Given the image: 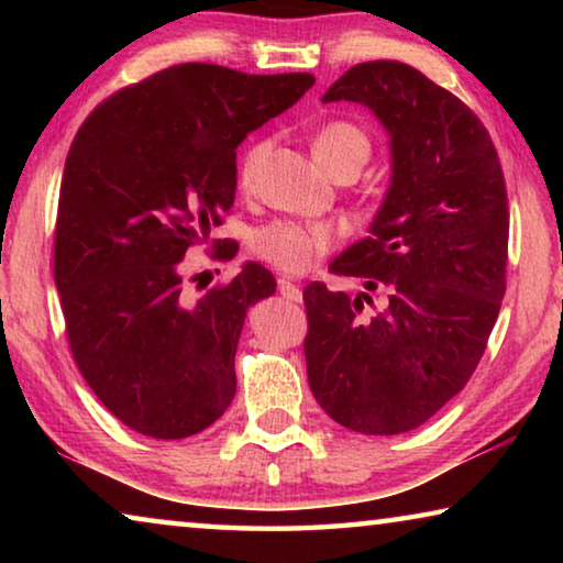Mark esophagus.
<instances>
[{"label":"esophagus","mask_w":563,"mask_h":563,"mask_svg":"<svg viewBox=\"0 0 563 563\" xmlns=\"http://www.w3.org/2000/svg\"><path fill=\"white\" fill-rule=\"evenodd\" d=\"M278 290H280V295H283L285 300H290V302H300V300H302L300 285H295V283L288 280V278H280V280H278Z\"/></svg>","instance_id":"34e87169"}]
</instances>
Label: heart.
<instances>
[{
	"label": "heart",
	"mask_w": 563,
	"mask_h": 563,
	"mask_svg": "<svg viewBox=\"0 0 563 563\" xmlns=\"http://www.w3.org/2000/svg\"><path fill=\"white\" fill-rule=\"evenodd\" d=\"M268 148L271 141L265 139H258L245 146L241 161H238V176H241L243 186L251 184L255 174H258ZM312 151H316L318 161L330 174L338 164L350 158H357L365 164L369 156V141L365 136V131L357 129L355 123L332 121L316 133V139H312ZM332 243H335V233H332L328 225H308L290 221L263 225L251 238L253 253L285 273L308 271L320 255H325L330 251Z\"/></svg>",
	"instance_id": "b5f03b06"
}]
</instances>
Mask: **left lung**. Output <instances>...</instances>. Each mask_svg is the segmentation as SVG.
I'll return each instance as SVG.
<instances>
[{"mask_svg":"<svg viewBox=\"0 0 563 563\" xmlns=\"http://www.w3.org/2000/svg\"><path fill=\"white\" fill-rule=\"evenodd\" d=\"M332 101L362 103L389 136L393 176L369 235L330 265L385 302L367 312L369 292L305 288L308 383L347 430L402 434L460 393L487 347L507 290V188L482 121L415 66H352Z\"/></svg>","mask_w":563,"mask_h":563,"instance_id":"left-lung-1","label":"left lung"}]
</instances>
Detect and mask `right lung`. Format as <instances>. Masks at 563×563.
I'll return each instance as SVG.
<instances>
[{
    "label": "right lung",
    "mask_w": 563,
    "mask_h": 563,
    "mask_svg": "<svg viewBox=\"0 0 563 563\" xmlns=\"http://www.w3.org/2000/svg\"><path fill=\"white\" fill-rule=\"evenodd\" d=\"M312 84V74L176 64L113 93L74 136L54 283L76 365L131 430L184 440L233 402L245 312L271 298L275 278L247 261L190 302L180 261L231 211L241 141ZM218 255L233 258L235 245Z\"/></svg>",
    "instance_id": "obj_1"
}]
</instances>
